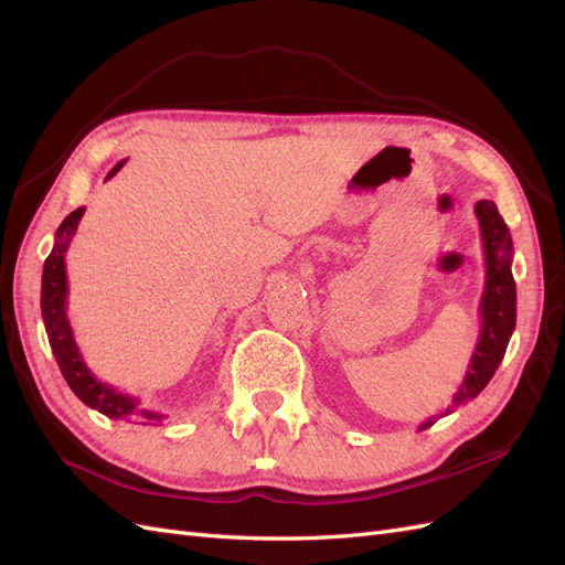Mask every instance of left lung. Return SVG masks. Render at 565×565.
<instances>
[{
    "label": "left lung",
    "mask_w": 565,
    "mask_h": 565,
    "mask_svg": "<svg viewBox=\"0 0 565 565\" xmlns=\"http://www.w3.org/2000/svg\"><path fill=\"white\" fill-rule=\"evenodd\" d=\"M473 212L478 218V226H481V241L486 254V287L481 303H478L481 332H478V341L467 365L465 380H461L457 393L452 396V405L446 413H452L455 407L473 401L478 393L488 386L494 370L502 363L509 339L516 328V282L514 276H511L514 243H511V233L498 212V204L492 200H478ZM434 422L436 417H429L422 422L417 429H429Z\"/></svg>",
    "instance_id": "8db88e82"
}]
</instances>
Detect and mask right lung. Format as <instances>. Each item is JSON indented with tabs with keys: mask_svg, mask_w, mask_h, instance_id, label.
<instances>
[{
	"mask_svg": "<svg viewBox=\"0 0 565 565\" xmlns=\"http://www.w3.org/2000/svg\"><path fill=\"white\" fill-rule=\"evenodd\" d=\"M122 164L125 160L117 162L108 172L106 181L113 179L119 169H122ZM82 216H84V207L71 212L63 218V224L56 231L54 247H51V254L46 256L44 270H42V320H44V330L49 334L51 351L56 355V363L63 372L67 386L73 388V393L84 405L98 409L100 415H106L110 419H125V422L143 424V426H160L164 419L162 413L141 407V401L136 396L117 391L106 382H98L79 353L71 320H67L65 252L73 243Z\"/></svg>",
	"mask_w": 565,
	"mask_h": 565,
	"instance_id": "add662e5",
	"label": "right lung"
}]
</instances>
